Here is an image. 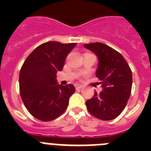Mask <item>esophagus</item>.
<instances>
[{
    "mask_svg": "<svg viewBox=\"0 0 151 151\" xmlns=\"http://www.w3.org/2000/svg\"><path fill=\"white\" fill-rule=\"evenodd\" d=\"M75 87H76V89H80V88H82L83 86H82V85H75Z\"/></svg>",
    "mask_w": 151,
    "mask_h": 151,
    "instance_id": "obj_1",
    "label": "esophagus"
}]
</instances>
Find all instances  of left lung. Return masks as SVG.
Instances as JSON below:
<instances>
[{
    "label": "left lung",
    "mask_w": 151,
    "mask_h": 151,
    "mask_svg": "<svg viewBox=\"0 0 151 151\" xmlns=\"http://www.w3.org/2000/svg\"><path fill=\"white\" fill-rule=\"evenodd\" d=\"M98 58L96 76L103 90L86 101L89 113L101 120H112L125 109L130 97L132 73L122 54L100 42L85 44Z\"/></svg>",
    "instance_id": "1"
}]
</instances>
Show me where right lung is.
<instances>
[{
	"label": "right lung",
	"instance_id": "obj_1",
	"mask_svg": "<svg viewBox=\"0 0 151 151\" xmlns=\"http://www.w3.org/2000/svg\"><path fill=\"white\" fill-rule=\"evenodd\" d=\"M76 45L47 41L37 47L24 62L19 78V91L24 105L35 118L54 120L67 109L76 88L72 84L58 85L56 78Z\"/></svg>",
	"mask_w": 151,
	"mask_h": 151
}]
</instances>
